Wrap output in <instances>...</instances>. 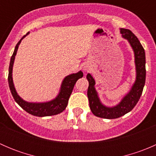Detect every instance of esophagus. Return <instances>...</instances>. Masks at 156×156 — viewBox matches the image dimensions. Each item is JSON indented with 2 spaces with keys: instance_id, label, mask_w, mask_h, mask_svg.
I'll use <instances>...</instances> for the list:
<instances>
[{
  "instance_id": "1",
  "label": "esophagus",
  "mask_w": 156,
  "mask_h": 156,
  "mask_svg": "<svg viewBox=\"0 0 156 156\" xmlns=\"http://www.w3.org/2000/svg\"><path fill=\"white\" fill-rule=\"evenodd\" d=\"M84 70H85V71H87V70H88V67L85 66V67H84Z\"/></svg>"
}]
</instances>
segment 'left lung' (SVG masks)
<instances>
[{
	"mask_svg": "<svg viewBox=\"0 0 156 156\" xmlns=\"http://www.w3.org/2000/svg\"><path fill=\"white\" fill-rule=\"evenodd\" d=\"M124 38L127 39L134 53L136 66V80L128 94L123 97L122 101L115 106L107 107L100 102L94 85L95 81L90 74L87 75L89 81L87 97L90 108L94 115L107 119H118L131 111L139 101L142 94L146 81V56L145 50L136 36L130 30L120 29Z\"/></svg>",
	"mask_w": 156,
	"mask_h": 156,
	"instance_id": "left-lung-1",
	"label": "left lung"
}]
</instances>
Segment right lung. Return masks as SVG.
<instances>
[{
  "instance_id": "1",
  "label": "right lung",
  "mask_w": 156,
  "mask_h": 156,
  "mask_svg": "<svg viewBox=\"0 0 156 156\" xmlns=\"http://www.w3.org/2000/svg\"><path fill=\"white\" fill-rule=\"evenodd\" d=\"M28 32L26 35L23 36L20 41L16 45L15 50H14L13 53L10 59V66H9V74H8V83L10 90L11 91L12 97H13L15 101L21 106L25 111L27 112L29 114L32 115L34 116H38V117H44V116H50L57 115L61 113L65 110L66 107L68 104V101L69 97L72 92L75 83L79 78L83 77V72L79 71L75 74H71L64 78L62 81V85H61L60 91L57 97L53 100L49 102H45V103H29L25 100H23L18 94L16 91L15 87H14L13 81H12V66H13L14 59H15V56L16 55L17 50H18L19 45L21 43L22 40L29 34Z\"/></svg>"
}]
</instances>
